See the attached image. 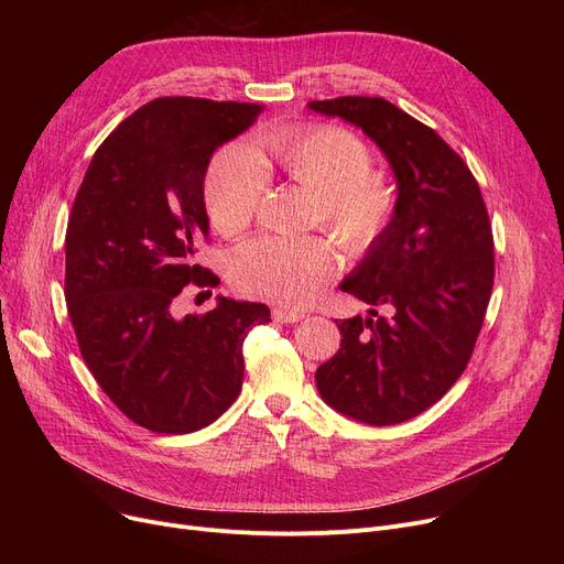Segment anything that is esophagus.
I'll list each match as a JSON object with an SVG mask.
<instances>
[{
	"label": "esophagus",
	"mask_w": 564,
	"mask_h": 564,
	"mask_svg": "<svg viewBox=\"0 0 564 564\" xmlns=\"http://www.w3.org/2000/svg\"><path fill=\"white\" fill-rule=\"evenodd\" d=\"M272 317L274 322H281V324H292V322H300L304 319L306 315L302 311H290V308H274L272 311Z\"/></svg>",
	"instance_id": "esophagus-1"
}]
</instances>
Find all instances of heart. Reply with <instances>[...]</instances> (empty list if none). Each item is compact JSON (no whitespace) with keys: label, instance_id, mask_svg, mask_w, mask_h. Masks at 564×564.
I'll return each instance as SVG.
<instances>
[{"label":"heart","instance_id":"1","mask_svg":"<svg viewBox=\"0 0 564 564\" xmlns=\"http://www.w3.org/2000/svg\"><path fill=\"white\" fill-rule=\"evenodd\" d=\"M264 145L292 183L315 194L313 224L327 226L349 253H368L393 224L398 183L372 169L370 145L357 132L317 123L281 130L267 137ZM267 185L270 173L251 143L221 145L203 181L207 217L224 235L245 230L258 215ZM338 267L329 237L264 235L232 253L230 276L247 294L304 306L334 281Z\"/></svg>","mask_w":564,"mask_h":564}]
</instances>
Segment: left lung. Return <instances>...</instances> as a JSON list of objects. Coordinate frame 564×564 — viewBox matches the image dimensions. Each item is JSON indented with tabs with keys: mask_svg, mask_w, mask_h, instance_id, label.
<instances>
[{
	"mask_svg": "<svg viewBox=\"0 0 564 564\" xmlns=\"http://www.w3.org/2000/svg\"><path fill=\"white\" fill-rule=\"evenodd\" d=\"M308 107L359 126L400 189L393 224L340 283L372 317L336 319L340 349L317 368V391L354 421L404 423L448 393L480 336L494 288L487 205L468 164L393 102L343 96Z\"/></svg>",
	"mask_w": 564,
	"mask_h": 564,
	"instance_id": "obj_1",
	"label": "left lung"
}]
</instances>
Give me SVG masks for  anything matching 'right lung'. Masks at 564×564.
<instances>
[{"label": "right lung", "mask_w": 564, "mask_h": 564, "mask_svg": "<svg viewBox=\"0 0 564 564\" xmlns=\"http://www.w3.org/2000/svg\"><path fill=\"white\" fill-rule=\"evenodd\" d=\"M262 105L158 98L96 151L66 230V302L82 359L126 416L158 434L215 423L242 389V343L264 304L219 300L175 319L185 285L215 288L194 262L207 240L203 177L213 153Z\"/></svg>", "instance_id": "right-lung-1"}]
</instances>
